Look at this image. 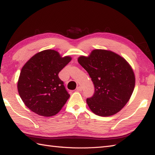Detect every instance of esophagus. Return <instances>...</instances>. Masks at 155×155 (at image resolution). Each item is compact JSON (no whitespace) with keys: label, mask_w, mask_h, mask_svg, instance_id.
<instances>
[{"label":"esophagus","mask_w":155,"mask_h":155,"mask_svg":"<svg viewBox=\"0 0 155 155\" xmlns=\"http://www.w3.org/2000/svg\"><path fill=\"white\" fill-rule=\"evenodd\" d=\"M77 91H82V87H80V86L77 87Z\"/></svg>","instance_id":"34e87169"}]
</instances>
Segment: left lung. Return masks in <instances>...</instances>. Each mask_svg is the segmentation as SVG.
<instances>
[{"instance_id": "1", "label": "left lung", "mask_w": 155, "mask_h": 155, "mask_svg": "<svg viewBox=\"0 0 155 155\" xmlns=\"http://www.w3.org/2000/svg\"><path fill=\"white\" fill-rule=\"evenodd\" d=\"M78 62L89 74L94 87L87 104L95 114L108 117L119 112L129 101L135 77L127 61L114 52L96 49Z\"/></svg>"}]
</instances>
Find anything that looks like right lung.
<instances>
[{
  "label": "right lung",
  "mask_w": 155,
  "mask_h": 155,
  "mask_svg": "<svg viewBox=\"0 0 155 155\" xmlns=\"http://www.w3.org/2000/svg\"><path fill=\"white\" fill-rule=\"evenodd\" d=\"M71 57L63 58L54 50L34 55L22 68L18 81V94L29 109L43 117L57 114L68 99L58 73Z\"/></svg>",
  "instance_id": "1"
}]
</instances>
